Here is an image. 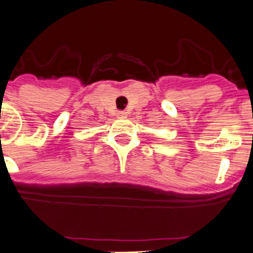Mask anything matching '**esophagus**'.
<instances>
[{"mask_svg": "<svg viewBox=\"0 0 253 253\" xmlns=\"http://www.w3.org/2000/svg\"><path fill=\"white\" fill-rule=\"evenodd\" d=\"M116 116L119 117V119H126V117H127V112L126 111H117Z\"/></svg>", "mask_w": 253, "mask_h": 253, "instance_id": "obj_1", "label": "esophagus"}]
</instances>
